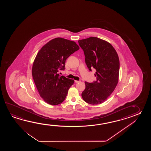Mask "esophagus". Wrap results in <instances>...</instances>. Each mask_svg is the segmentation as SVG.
Masks as SVG:
<instances>
[{
    "label": "esophagus",
    "mask_w": 151,
    "mask_h": 151,
    "mask_svg": "<svg viewBox=\"0 0 151 151\" xmlns=\"http://www.w3.org/2000/svg\"><path fill=\"white\" fill-rule=\"evenodd\" d=\"M74 82H75L76 83H78L80 82V81H78V80H75V81H74Z\"/></svg>",
    "instance_id": "34e87169"
}]
</instances>
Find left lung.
I'll list each match as a JSON object with an SVG mask.
<instances>
[{
    "label": "left lung",
    "instance_id": "1",
    "mask_svg": "<svg viewBox=\"0 0 151 151\" xmlns=\"http://www.w3.org/2000/svg\"><path fill=\"white\" fill-rule=\"evenodd\" d=\"M85 57V63L90 71L96 70V81L85 82L86 88L81 94L83 100L91 105L104 103L117 85L119 79V57L109 42L91 37L78 40Z\"/></svg>",
    "mask_w": 151,
    "mask_h": 151
}]
</instances>
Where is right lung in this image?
Masks as SVG:
<instances>
[{"mask_svg": "<svg viewBox=\"0 0 151 151\" xmlns=\"http://www.w3.org/2000/svg\"><path fill=\"white\" fill-rule=\"evenodd\" d=\"M79 49L74 42L53 39L38 52L33 64L32 77L40 96L51 105L63 103L74 80L58 73L64 70L66 59Z\"/></svg>", "mask_w": 151, "mask_h": 151, "instance_id": "1", "label": "right lung"}]
</instances>
